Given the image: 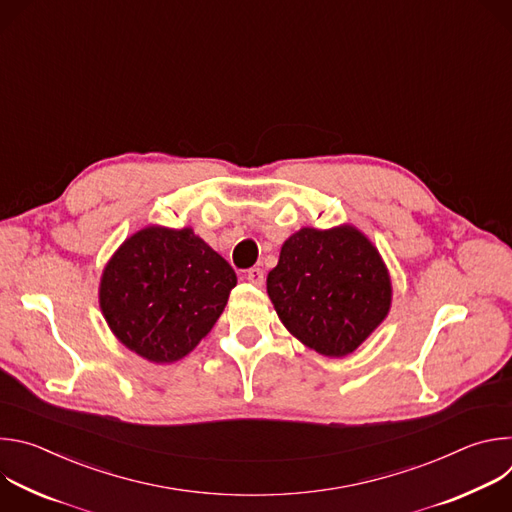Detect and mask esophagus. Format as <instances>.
Masks as SVG:
<instances>
[{
  "mask_svg": "<svg viewBox=\"0 0 512 512\" xmlns=\"http://www.w3.org/2000/svg\"><path fill=\"white\" fill-rule=\"evenodd\" d=\"M245 277H247L249 283H253V285H257V287H261V285L265 283V273H263L261 267H251V269H247Z\"/></svg>",
  "mask_w": 512,
  "mask_h": 512,
  "instance_id": "34e87169",
  "label": "esophagus"
}]
</instances>
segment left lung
<instances>
[{
	"instance_id": "1",
	"label": "left lung",
	"mask_w": 512,
	"mask_h": 512,
	"mask_svg": "<svg viewBox=\"0 0 512 512\" xmlns=\"http://www.w3.org/2000/svg\"><path fill=\"white\" fill-rule=\"evenodd\" d=\"M267 294L298 340L324 356H346L385 320L391 279L356 229H302L283 243Z\"/></svg>"
}]
</instances>
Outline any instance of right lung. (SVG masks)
Returning a JSON list of instances; mask_svg holds the SVG:
<instances>
[{
	"mask_svg": "<svg viewBox=\"0 0 512 512\" xmlns=\"http://www.w3.org/2000/svg\"><path fill=\"white\" fill-rule=\"evenodd\" d=\"M233 267L192 229L148 227L107 263L101 310L115 336L152 362L186 356L223 314Z\"/></svg>",
	"mask_w": 512,
	"mask_h": 512,
	"instance_id": "right-lung-1",
	"label": "right lung"
}]
</instances>
